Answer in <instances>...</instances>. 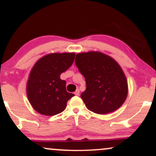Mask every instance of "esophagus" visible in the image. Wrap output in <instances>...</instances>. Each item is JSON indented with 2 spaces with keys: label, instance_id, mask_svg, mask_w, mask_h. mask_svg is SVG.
<instances>
[{
  "label": "esophagus",
  "instance_id": "34e87169",
  "mask_svg": "<svg viewBox=\"0 0 156 156\" xmlns=\"http://www.w3.org/2000/svg\"><path fill=\"white\" fill-rule=\"evenodd\" d=\"M79 94H80L79 89H77L76 92H75V94H76V95H79Z\"/></svg>",
  "mask_w": 156,
  "mask_h": 156
}]
</instances>
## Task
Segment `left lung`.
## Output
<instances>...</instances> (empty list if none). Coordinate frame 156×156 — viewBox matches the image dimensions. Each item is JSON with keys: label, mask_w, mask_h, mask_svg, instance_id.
Segmentation results:
<instances>
[{"label": "left lung", "mask_w": 156, "mask_h": 156, "mask_svg": "<svg viewBox=\"0 0 156 156\" xmlns=\"http://www.w3.org/2000/svg\"><path fill=\"white\" fill-rule=\"evenodd\" d=\"M84 76L87 89L80 94L86 106L96 114H108L123 104L128 82L119 64L101 52L78 53L75 60Z\"/></svg>", "instance_id": "obj_1"}]
</instances>
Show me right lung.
I'll list each match as a JSON object with an SVG mask.
<instances>
[{
    "label": "right lung",
    "mask_w": 156,
    "mask_h": 156,
    "mask_svg": "<svg viewBox=\"0 0 156 156\" xmlns=\"http://www.w3.org/2000/svg\"><path fill=\"white\" fill-rule=\"evenodd\" d=\"M75 55L74 53H51L36 62L26 86L28 99L36 112L53 116L65 109L75 94L67 92L66 81L60 76L71 67Z\"/></svg>",
    "instance_id": "add662e5"
}]
</instances>
